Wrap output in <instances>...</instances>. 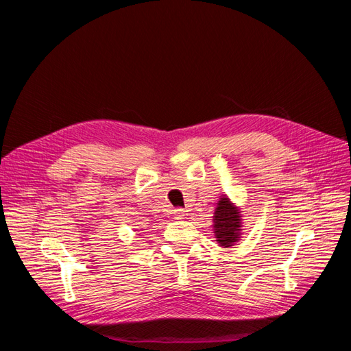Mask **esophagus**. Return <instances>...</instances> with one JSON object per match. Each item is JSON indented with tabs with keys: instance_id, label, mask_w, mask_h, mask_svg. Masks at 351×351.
<instances>
[{
	"instance_id": "obj_1",
	"label": "esophagus",
	"mask_w": 351,
	"mask_h": 351,
	"mask_svg": "<svg viewBox=\"0 0 351 351\" xmlns=\"http://www.w3.org/2000/svg\"><path fill=\"white\" fill-rule=\"evenodd\" d=\"M184 209L183 208H176L174 210H173V215L177 218V219H182L183 217H184Z\"/></svg>"
}]
</instances>
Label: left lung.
Returning a JSON list of instances; mask_svg holds the SVG:
<instances>
[{
    "mask_svg": "<svg viewBox=\"0 0 351 351\" xmlns=\"http://www.w3.org/2000/svg\"><path fill=\"white\" fill-rule=\"evenodd\" d=\"M214 227L217 241L222 246H231L239 239L240 230V212L232 206L228 197H222L218 202V208L214 214Z\"/></svg>",
    "mask_w": 351,
    "mask_h": 351,
    "instance_id": "obj_1",
    "label": "left lung"
}]
</instances>
